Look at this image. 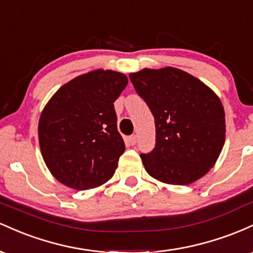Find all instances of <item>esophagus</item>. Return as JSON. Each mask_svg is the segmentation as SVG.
Listing matches in <instances>:
<instances>
[{
	"mask_svg": "<svg viewBox=\"0 0 253 253\" xmlns=\"http://www.w3.org/2000/svg\"><path fill=\"white\" fill-rule=\"evenodd\" d=\"M128 141L130 143V145H135V143H136V135L135 134L130 135L129 138H128Z\"/></svg>",
	"mask_w": 253,
	"mask_h": 253,
	"instance_id": "obj_1",
	"label": "esophagus"
}]
</instances>
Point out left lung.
Returning <instances> with one entry per match:
<instances>
[{"label": "left lung", "instance_id": "obj_1", "mask_svg": "<svg viewBox=\"0 0 253 253\" xmlns=\"http://www.w3.org/2000/svg\"><path fill=\"white\" fill-rule=\"evenodd\" d=\"M156 123V147L140 155L147 173L167 184L187 185L216 163L225 144V110L199 78L172 66L129 74Z\"/></svg>", "mask_w": 253, "mask_h": 253}]
</instances>
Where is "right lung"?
<instances>
[{
  "instance_id": "right-lung-1",
  "label": "right lung",
  "mask_w": 253,
  "mask_h": 253,
  "mask_svg": "<svg viewBox=\"0 0 253 253\" xmlns=\"http://www.w3.org/2000/svg\"><path fill=\"white\" fill-rule=\"evenodd\" d=\"M127 83L123 72L96 69L69 81L45 104L38 136L43 162L58 182L86 190L114 175L125 152L114 102Z\"/></svg>"
}]
</instances>
